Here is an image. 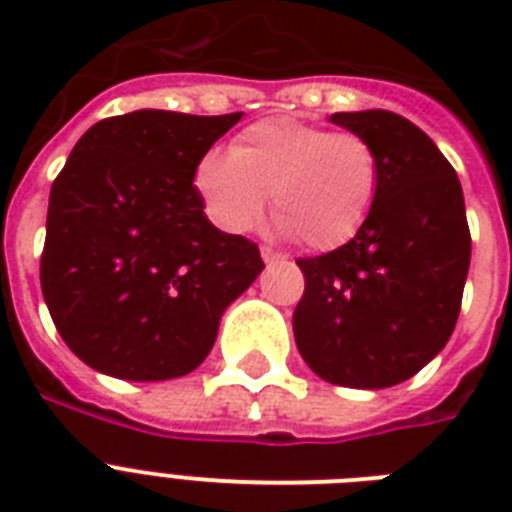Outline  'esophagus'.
<instances>
[{
  "mask_svg": "<svg viewBox=\"0 0 512 512\" xmlns=\"http://www.w3.org/2000/svg\"><path fill=\"white\" fill-rule=\"evenodd\" d=\"M260 257H263V260H265V263H268V265L284 263V260H287V257L281 255V252H276V249H271V247H263V249H260Z\"/></svg>",
  "mask_w": 512,
  "mask_h": 512,
  "instance_id": "esophagus-1",
  "label": "esophagus"
}]
</instances>
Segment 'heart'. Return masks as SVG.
<instances>
[{
  "mask_svg": "<svg viewBox=\"0 0 512 512\" xmlns=\"http://www.w3.org/2000/svg\"><path fill=\"white\" fill-rule=\"evenodd\" d=\"M380 177V156L356 132L265 119L241 132L228 156H204L193 185L223 231H249L263 217L271 193L276 233L300 236L305 247L329 252L364 228Z\"/></svg>",
  "mask_w": 512,
  "mask_h": 512,
  "instance_id": "b5f03b06",
  "label": "heart"
}]
</instances>
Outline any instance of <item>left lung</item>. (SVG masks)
I'll return each instance as SVG.
<instances>
[{
	"label": "left lung",
	"instance_id": "1",
	"mask_svg": "<svg viewBox=\"0 0 512 512\" xmlns=\"http://www.w3.org/2000/svg\"><path fill=\"white\" fill-rule=\"evenodd\" d=\"M380 156V193L364 228L327 255L297 260L295 342L321 380L377 390L441 353L460 316L470 231L457 172L425 132L393 111L332 114Z\"/></svg>",
	"mask_w": 512,
	"mask_h": 512
}]
</instances>
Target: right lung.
I'll use <instances>...</instances> for the list:
<instances>
[{
  "label": "right lung",
  "instance_id": "1",
  "mask_svg": "<svg viewBox=\"0 0 512 512\" xmlns=\"http://www.w3.org/2000/svg\"><path fill=\"white\" fill-rule=\"evenodd\" d=\"M241 114L140 108L92 124L55 177L42 295L66 345L119 380L193 372L265 265L204 215L193 172Z\"/></svg>",
  "mask_w": 512,
  "mask_h": 512
}]
</instances>
